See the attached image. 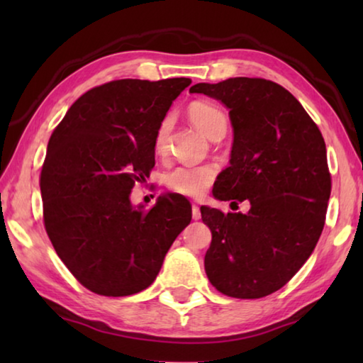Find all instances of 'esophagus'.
I'll use <instances>...</instances> for the list:
<instances>
[{"label": "esophagus", "mask_w": 363, "mask_h": 363, "mask_svg": "<svg viewBox=\"0 0 363 363\" xmlns=\"http://www.w3.org/2000/svg\"><path fill=\"white\" fill-rule=\"evenodd\" d=\"M192 218H194V220H199L201 218L199 205H192Z\"/></svg>", "instance_id": "1"}]
</instances>
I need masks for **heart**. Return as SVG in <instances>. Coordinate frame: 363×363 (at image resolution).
<instances>
[{
    "instance_id": "b5f03b06",
    "label": "heart",
    "mask_w": 363,
    "mask_h": 363,
    "mask_svg": "<svg viewBox=\"0 0 363 363\" xmlns=\"http://www.w3.org/2000/svg\"><path fill=\"white\" fill-rule=\"evenodd\" d=\"M189 118L199 130L205 134L206 138H223L227 128V116L219 107L214 104L196 101L189 106ZM171 130V120L164 118L160 123L157 134H155V149L158 153L164 152L168 144V136ZM213 167H181L171 171L167 174V186L181 195L187 196H200L205 190L211 186L214 181Z\"/></svg>"
}]
</instances>
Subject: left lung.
<instances>
[{
	"label": "left lung",
	"mask_w": 363,
	"mask_h": 363,
	"mask_svg": "<svg viewBox=\"0 0 363 363\" xmlns=\"http://www.w3.org/2000/svg\"><path fill=\"white\" fill-rule=\"evenodd\" d=\"M229 108V167L213 187L220 201L248 200V213L201 206L211 230L205 270L227 296L264 298L280 290L309 259L320 238L331 192L322 133L290 91L262 78L199 83Z\"/></svg>",
	"instance_id": "obj_1"
}]
</instances>
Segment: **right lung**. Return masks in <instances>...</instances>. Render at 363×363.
I'll return each mask as SVG.
<instances>
[{"instance_id": "add662e5", "label": "right lung", "mask_w": 363, "mask_h": 363, "mask_svg": "<svg viewBox=\"0 0 363 363\" xmlns=\"http://www.w3.org/2000/svg\"><path fill=\"white\" fill-rule=\"evenodd\" d=\"M190 78L116 79L84 93L48 143L40 189L57 256L83 286L130 296L153 284L176 237L192 219L179 194L150 210L130 200L155 164V134Z\"/></svg>"}]
</instances>
